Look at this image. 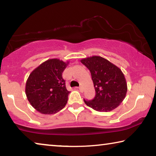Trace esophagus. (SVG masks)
I'll list each match as a JSON object with an SVG mask.
<instances>
[{
	"instance_id": "esophagus-1",
	"label": "esophagus",
	"mask_w": 156,
	"mask_h": 156,
	"mask_svg": "<svg viewBox=\"0 0 156 156\" xmlns=\"http://www.w3.org/2000/svg\"><path fill=\"white\" fill-rule=\"evenodd\" d=\"M78 89H79V90H80V92H83V87H82V86L79 87Z\"/></svg>"
}]
</instances>
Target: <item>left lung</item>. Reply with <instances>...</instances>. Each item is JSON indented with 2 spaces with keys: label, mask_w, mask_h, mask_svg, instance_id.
Returning <instances> with one entry per match:
<instances>
[{
  "label": "left lung",
  "mask_w": 156,
  "mask_h": 156,
  "mask_svg": "<svg viewBox=\"0 0 156 156\" xmlns=\"http://www.w3.org/2000/svg\"><path fill=\"white\" fill-rule=\"evenodd\" d=\"M80 61L90 71L96 91L94 98L84 99V103L100 112H111L119 106L127 91L125 76L120 69L100 56L86 58Z\"/></svg>",
  "instance_id": "1"
}]
</instances>
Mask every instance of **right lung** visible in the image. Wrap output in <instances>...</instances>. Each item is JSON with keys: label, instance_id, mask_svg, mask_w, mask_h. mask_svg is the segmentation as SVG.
Segmentation results:
<instances>
[{"label": "right lung", "instance_id": "obj_1", "mask_svg": "<svg viewBox=\"0 0 156 156\" xmlns=\"http://www.w3.org/2000/svg\"><path fill=\"white\" fill-rule=\"evenodd\" d=\"M69 64L59 59L47 60L30 73L25 94L34 109L43 114H54L65 107L70 93L62 73Z\"/></svg>", "mask_w": 156, "mask_h": 156}]
</instances>
